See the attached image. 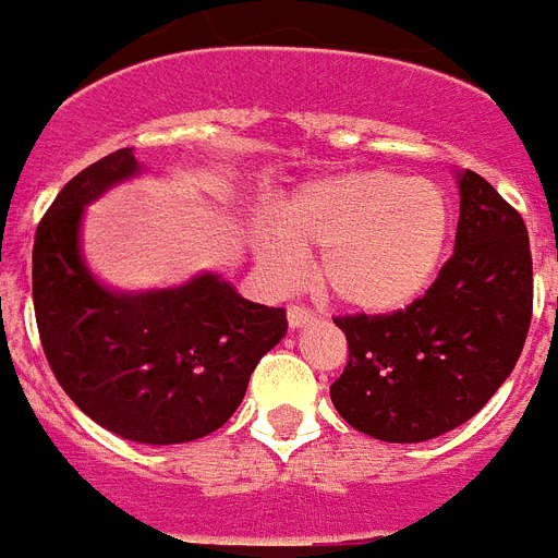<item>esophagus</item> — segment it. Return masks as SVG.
<instances>
[{"label": "esophagus", "mask_w": 558, "mask_h": 558, "mask_svg": "<svg viewBox=\"0 0 558 558\" xmlns=\"http://www.w3.org/2000/svg\"><path fill=\"white\" fill-rule=\"evenodd\" d=\"M315 322V313L310 307H304V304H290L288 307V324L293 329L304 327V324H313Z\"/></svg>", "instance_id": "obj_1"}]
</instances>
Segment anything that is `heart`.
Returning a JSON list of instances; mask_svg holds the SVG:
<instances>
[{
    "mask_svg": "<svg viewBox=\"0 0 558 558\" xmlns=\"http://www.w3.org/2000/svg\"><path fill=\"white\" fill-rule=\"evenodd\" d=\"M447 201L425 179L388 170L322 175L256 231V256L276 282L302 274V248H322L318 279L347 307L391 313L430 284L445 254Z\"/></svg>",
    "mask_w": 558,
    "mask_h": 558,
    "instance_id": "obj_1",
    "label": "heart"
}]
</instances>
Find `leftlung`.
<instances>
[{
  "label": "left lung",
  "mask_w": 558,
  "mask_h": 558,
  "mask_svg": "<svg viewBox=\"0 0 558 558\" xmlns=\"http://www.w3.org/2000/svg\"><path fill=\"white\" fill-rule=\"evenodd\" d=\"M456 251L422 299L332 318L349 363L329 386L354 430L416 445L475 416L514 368L531 327L534 265L522 215L489 181L458 179Z\"/></svg>",
  "instance_id": "1"
}]
</instances>
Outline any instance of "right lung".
Wrapping results in <instances>:
<instances>
[{"label": "right lung", "instance_id": "1", "mask_svg": "<svg viewBox=\"0 0 558 558\" xmlns=\"http://www.w3.org/2000/svg\"><path fill=\"white\" fill-rule=\"evenodd\" d=\"M136 172L122 147L58 192L36 229L33 307L49 368L86 416L128 441L184 445L229 422L288 315L211 274L136 295L102 288L81 256L83 206Z\"/></svg>", "mask_w": 558, "mask_h": 558}]
</instances>
